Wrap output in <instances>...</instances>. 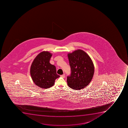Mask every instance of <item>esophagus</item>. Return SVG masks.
Listing matches in <instances>:
<instances>
[{"label":"esophagus","mask_w":128,"mask_h":128,"mask_svg":"<svg viewBox=\"0 0 128 128\" xmlns=\"http://www.w3.org/2000/svg\"><path fill=\"white\" fill-rule=\"evenodd\" d=\"M61 77L62 78H64L65 77V74H63V75H61Z\"/></svg>","instance_id":"1"}]
</instances>
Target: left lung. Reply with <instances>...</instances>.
I'll use <instances>...</instances> for the list:
<instances>
[{
    "mask_svg": "<svg viewBox=\"0 0 128 128\" xmlns=\"http://www.w3.org/2000/svg\"><path fill=\"white\" fill-rule=\"evenodd\" d=\"M71 74L67 77L68 85L74 90H80L88 85L92 79L94 66L89 56L78 50L68 54Z\"/></svg>",
    "mask_w": 128,
    "mask_h": 128,
    "instance_id": "obj_1",
    "label": "left lung"
}]
</instances>
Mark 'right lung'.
<instances>
[{"label":"right lung","instance_id":"obj_1","mask_svg":"<svg viewBox=\"0 0 128 128\" xmlns=\"http://www.w3.org/2000/svg\"><path fill=\"white\" fill-rule=\"evenodd\" d=\"M52 54L48 51H43L36 57L30 68L32 80L37 86L48 88L53 86L56 79L60 77L56 74V66L50 63Z\"/></svg>","mask_w":128,"mask_h":128}]
</instances>
